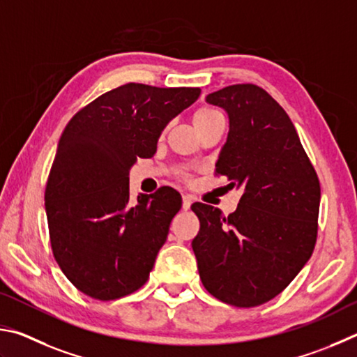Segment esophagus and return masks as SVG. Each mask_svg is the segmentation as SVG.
<instances>
[{
	"label": "esophagus",
	"instance_id": "34e87169",
	"mask_svg": "<svg viewBox=\"0 0 357 357\" xmlns=\"http://www.w3.org/2000/svg\"><path fill=\"white\" fill-rule=\"evenodd\" d=\"M183 210H190V207H191V204H192V197L191 196H188V195H183Z\"/></svg>",
	"mask_w": 357,
	"mask_h": 357
}]
</instances>
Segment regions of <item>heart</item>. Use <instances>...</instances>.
Segmentation results:
<instances>
[{
  "label": "heart",
  "instance_id": "b5f03b06",
  "mask_svg": "<svg viewBox=\"0 0 357 357\" xmlns=\"http://www.w3.org/2000/svg\"><path fill=\"white\" fill-rule=\"evenodd\" d=\"M221 116L220 112L215 111V109H208V108H204V109H199L196 114H195V123L196 122H205V121H210V119Z\"/></svg>",
  "mask_w": 357,
  "mask_h": 357
}]
</instances>
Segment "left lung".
<instances>
[{"label":"left lung","instance_id":"8db88e82","mask_svg":"<svg viewBox=\"0 0 357 357\" xmlns=\"http://www.w3.org/2000/svg\"><path fill=\"white\" fill-rule=\"evenodd\" d=\"M205 102L229 116L216 174L243 190L234 213L196 202L191 246L205 289L222 303L254 307L278 296L314 252L320 182L290 117L255 84H234Z\"/></svg>","mask_w":357,"mask_h":357}]
</instances>
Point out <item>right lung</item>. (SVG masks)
Segmentation results:
<instances>
[{
  "instance_id": "right-lung-1",
  "label": "right lung",
  "mask_w": 357,
  "mask_h": 357,
  "mask_svg": "<svg viewBox=\"0 0 357 357\" xmlns=\"http://www.w3.org/2000/svg\"><path fill=\"white\" fill-rule=\"evenodd\" d=\"M199 87L128 83L75 114L56 150L45 190L53 255L84 295L111 301L147 282L182 196L162 186L130 204L128 175L150 158L166 125Z\"/></svg>"
}]
</instances>
